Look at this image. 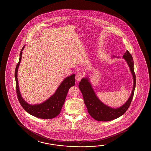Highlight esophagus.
Instances as JSON below:
<instances>
[{
	"label": "esophagus",
	"mask_w": 151,
	"mask_h": 151,
	"mask_svg": "<svg viewBox=\"0 0 151 151\" xmlns=\"http://www.w3.org/2000/svg\"><path fill=\"white\" fill-rule=\"evenodd\" d=\"M83 77V74L82 73L78 72V73H77L75 76V79L77 82H78L79 81H81L82 78V77Z\"/></svg>",
	"instance_id": "obj_1"
}]
</instances>
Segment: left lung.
Instances as JSON below:
<instances>
[{"label":"left lung","mask_w":151,"mask_h":151,"mask_svg":"<svg viewBox=\"0 0 151 151\" xmlns=\"http://www.w3.org/2000/svg\"><path fill=\"white\" fill-rule=\"evenodd\" d=\"M129 65L133 78V87L131 96L125 104L122 106L114 109L104 104L97 97L92 88L88 77L83 78L79 82V88L82 92L84 103L89 115L96 121L107 122L119 118L123 115L130 106L133 97L134 93L136 86V76L134 71V62L133 57L129 52L127 50L123 55Z\"/></svg>","instance_id":"1"}]
</instances>
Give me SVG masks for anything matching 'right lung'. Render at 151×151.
<instances>
[{
  "label": "right lung",
  "instance_id": "add662e5",
  "mask_svg": "<svg viewBox=\"0 0 151 151\" xmlns=\"http://www.w3.org/2000/svg\"><path fill=\"white\" fill-rule=\"evenodd\" d=\"M25 45L22 48L20 52L19 60L15 69V77L16 79V89L17 91L18 99L22 108L32 116L42 119H51L56 117L60 114L61 109L64 104L69 88L74 86L75 84V75L73 74L67 77L62 82L54 94L42 103L35 105L28 104L22 99L20 94L18 83L17 72L22 59V50Z\"/></svg>",
  "mask_w": 151,
  "mask_h": 151
}]
</instances>
